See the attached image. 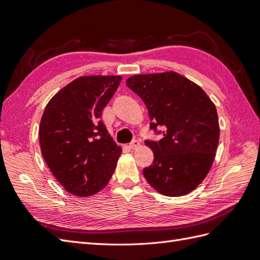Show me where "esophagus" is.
I'll list each match as a JSON object with an SVG mask.
<instances>
[{"label": "esophagus", "instance_id": "1", "mask_svg": "<svg viewBox=\"0 0 260 260\" xmlns=\"http://www.w3.org/2000/svg\"><path fill=\"white\" fill-rule=\"evenodd\" d=\"M139 146H140V143H139V141H137V140L132 141V142L129 144V147L132 148V149H135V148H137V147H139Z\"/></svg>", "mask_w": 260, "mask_h": 260}]
</instances>
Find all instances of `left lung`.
<instances>
[{"label":"left lung","instance_id":"1","mask_svg":"<svg viewBox=\"0 0 260 260\" xmlns=\"http://www.w3.org/2000/svg\"><path fill=\"white\" fill-rule=\"evenodd\" d=\"M127 86L142 99L149 128L164 127L162 139L146 141L154 160L143 169L147 182L166 196L198 187L214 162L219 142L215 104L200 85L175 72L136 75Z\"/></svg>","mask_w":260,"mask_h":260}]
</instances>
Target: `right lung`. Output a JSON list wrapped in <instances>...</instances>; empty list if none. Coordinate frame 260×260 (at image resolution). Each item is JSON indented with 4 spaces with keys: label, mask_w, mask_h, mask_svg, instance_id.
Wrapping results in <instances>:
<instances>
[{
    "label": "right lung",
    "mask_w": 260,
    "mask_h": 260,
    "mask_svg": "<svg viewBox=\"0 0 260 260\" xmlns=\"http://www.w3.org/2000/svg\"><path fill=\"white\" fill-rule=\"evenodd\" d=\"M122 78L83 76L50 100L39 128L41 153L53 176L70 194H96L111 180L121 154L102 112Z\"/></svg>",
    "instance_id": "right-lung-1"
}]
</instances>
